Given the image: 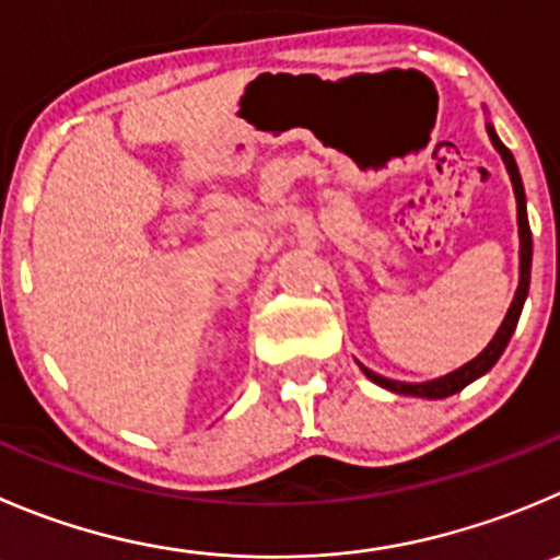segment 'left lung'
<instances>
[{"mask_svg": "<svg viewBox=\"0 0 560 560\" xmlns=\"http://www.w3.org/2000/svg\"><path fill=\"white\" fill-rule=\"evenodd\" d=\"M487 133H490V142L492 148L501 153L503 164H506V172L509 177H512V186H514V197H517V226H520V284H517V292H514V301L512 306H509L506 317H503L501 328H498V334L492 336L490 345L485 347V350L479 352V355L474 358V361H468L465 366L454 369V372L443 374V377L438 380H427V383H401V380H388L383 377V374L372 372V369H366L363 363H358L361 366V372L366 374L372 383H377L380 388H388L394 390V394H405V396H421V399H446V396L457 394V390H463L465 385H470L474 380H479L481 374L490 372L492 366H495L498 358L503 355V350H506L509 339H512L514 328H517V319H520V312H523V303L525 298H528V284H530V257H534V241H530V226H528V210H525V188H523V177H520V170L517 164H514V155L512 150L506 148V144L498 139L495 128L492 125H487Z\"/></svg>", "mask_w": 560, "mask_h": 560, "instance_id": "left-lung-1", "label": "left lung"}]
</instances>
